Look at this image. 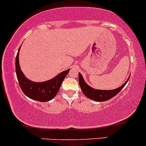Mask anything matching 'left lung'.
I'll use <instances>...</instances> for the list:
<instances>
[{
	"instance_id": "obj_1",
	"label": "left lung",
	"mask_w": 146,
	"mask_h": 146,
	"mask_svg": "<svg viewBox=\"0 0 146 146\" xmlns=\"http://www.w3.org/2000/svg\"><path fill=\"white\" fill-rule=\"evenodd\" d=\"M129 77L128 78V79L125 81V84H123L120 87L117 88L116 89H114V90H97V89L92 88L86 84L85 81H84V78H83L82 75L80 73H79V83L83 93L88 98L92 100H95V101L97 102H104L107 101V100H110V99L113 98L114 96H115L123 88L124 86L126 85Z\"/></svg>"
}]
</instances>
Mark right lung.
Instances as JSON below:
<instances>
[{
	"instance_id": "1",
	"label": "right lung",
	"mask_w": 146,
	"mask_h": 146,
	"mask_svg": "<svg viewBox=\"0 0 146 146\" xmlns=\"http://www.w3.org/2000/svg\"><path fill=\"white\" fill-rule=\"evenodd\" d=\"M21 46L19 48L15 62V68L17 79L20 88L28 98L36 100V101L44 102L49 101L57 95L61 84L67 74L70 72V69L62 72L55 76L54 78L44 82H34L26 77L21 70L19 62V53Z\"/></svg>"
}]
</instances>
